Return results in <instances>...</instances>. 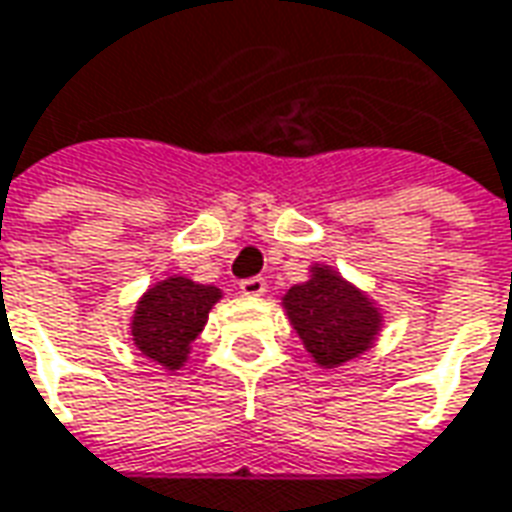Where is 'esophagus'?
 Segmentation results:
<instances>
[{"label":"esophagus","mask_w":512,"mask_h":512,"mask_svg":"<svg viewBox=\"0 0 512 512\" xmlns=\"http://www.w3.org/2000/svg\"><path fill=\"white\" fill-rule=\"evenodd\" d=\"M241 293L249 296V299H257V296H263L266 293V280L263 277H249V280H241Z\"/></svg>","instance_id":"obj_1"}]
</instances>
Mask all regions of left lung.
Listing matches in <instances>:
<instances>
[{"mask_svg":"<svg viewBox=\"0 0 512 512\" xmlns=\"http://www.w3.org/2000/svg\"><path fill=\"white\" fill-rule=\"evenodd\" d=\"M282 307L307 355L324 368H338L363 355L382 327L374 299L321 263L310 268V280L282 296Z\"/></svg>","mask_w":512,"mask_h":512,"instance_id":"1","label":"left lung"}]
</instances>
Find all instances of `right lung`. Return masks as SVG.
<instances>
[{
  "label": "right lung",
  "instance_id": "obj_1",
  "mask_svg": "<svg viewBox=\"0 0 512 512\" xmlns=\"http://www.w3.org/2000/svg\"><path fill=\"white\" fill-rule=\"evenodd\" d=\"M221 299V288L188 277H166L138 299L130 332L138 352L157 366L177 371L191 355V343L205 330L207 313Z\"/></svg>",
  "mask_w": 512,
  "mask_h": 512
}]
</instances>
